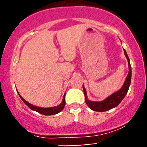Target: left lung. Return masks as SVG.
<instances>
[{
  "instance_id": "8db88e82",
  "label": "left lung",
  "mask_w": 147,
  "mask_h": 147,
  "mask_svg": "<svg viewBox=\"0 0 147 147\" xmlns=\"http://www.w3.org/2000/svg\"><path fill=\"white\" fill-rule=\"evenodd\" d=\"M124 55H125L126 57L127 58L128 63H129V74H128L127 77H126V78L125 82H124V85H123L122 88L120 90L117 91L116 92H115L113 95H111V96H109V97H107L105 100L102 101V102H90V101L88 100L86 91L85 88L83 86L84 92L86 97V103L90 109H92V111H97V112H104V111H109L110 110V109H113V108L116 107L119 103L122 102V100L124 98L126 93H127L129 88V86L130 84H131V68L129 57H128L125 50H124Z\"/></svg>"
}]
</instances>
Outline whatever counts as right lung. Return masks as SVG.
<instances>
[{
	"instance_id": "right-lung-1",
	"label": "right lung",
	"mask_w": 147,
	"mask_h": 147,
	"mask_svg": "<svg viewBox=\"0 0 147 147\" xmlns=\"http://www.w3.org/2000/svg\"><path fill=\"white\" fill-rule=\"evenodd\" d=\"M65 95H64V96H63V101H62L61 104H60L59 106H55V107H51V108H40V107H37V106H34L32 105V104H30L29 102H28L27 101H25V99L19 95V93H18V95L20 96V97H21V99L23 100V102H24L25 104H26V105L28 106V107L31 109V110L36 111V112L39 113H41L42 115H52L57 114L63 110L64 106H65Z\"/></svg>"
}]
</instances>
